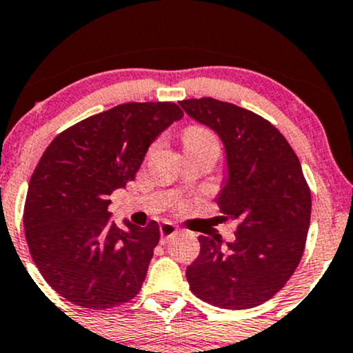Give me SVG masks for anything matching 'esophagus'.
Masks as SVG:
<instances>
[{
	"label": "esophagus",
	"mask_w": 353,
	"mask_h": 353,
	"mask_svg": "<svg viewBox=\"0 0 353 353\" xmlns=\"http://www.w3.org/2000/svg\"><path fill=\"white\" fill-rule=\"evenodd\" d=\"M159 233H161V243H168L169 239H172V236L177 233V227L171 222H163L159 227Z\"/></svg>",
	"instance_id": "obj_1"
}]
</instances>
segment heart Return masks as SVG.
Returning a JSON list of instances; mask_svg holds the SVG:
<instances>
[{
  "label": "heart",
  "mask_w": 353,
  "mask_h": 353,
  "mask_svg": "<svg viewBox=\"0 0 353 353\" xmlns=\"http://www.w3.org/2000/svg\"><path fill=\"white\" fill-rule=\"evenodd\" d=\"M182 139H184V146H197V144L215 141L214 134L207 128H203V126H190V128L184 131Z\"/></svg>",
  "instance_id": "heart-1"
}]
</instances>
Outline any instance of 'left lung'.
Here are the masks:
<instances>
[{"label":"left lung","instance_id":"8db88e82","mask_svg":"<svg viewBox=\"0 0 353 353\" xmlns=\"http://www.w3.org/2000/svg\"><path fill=\"white\" fill-rule=\"evenodd\" d=\"M184 112L220 136L228 177L217 197L222 219L239 220L235 240L199 236L188 266L190 291L222 309H250L273 298L298 268L311 190L286 138L260 114L210 97L182 100Z\"/></svg>","mask_w":353,"mask_h":353}]
</instances>
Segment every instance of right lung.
Masks as SVG:
<instances>
[{
    "mask_svg": "<svg viewBox=\"0 0 353 353\" xmlns=\"http://www.w3.org/2000/svg\"><path fill=\"white\" fill-rule=\"evenodd\" d=\"M182 110L172 101L123 103L57 134L34 169L24 232L37 270L70 303L105 311L141 290L159 225L126 230L112 222L108 197L133 181L150 144Z\"/></svg>",
    "mask_w": 353,
    "mask_h": 353,
    "instance_id": "obj_1",
    "label": "right lung"
}]
</instances>
